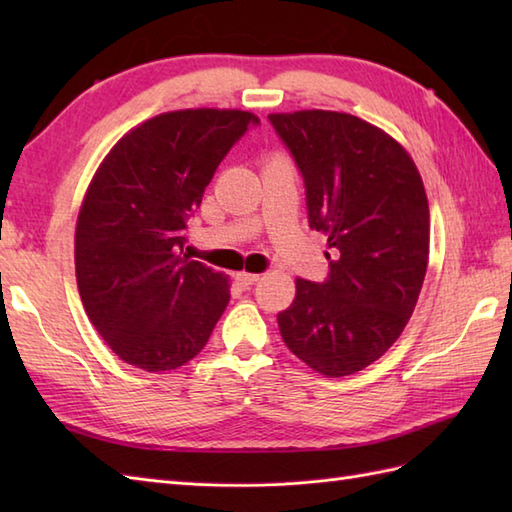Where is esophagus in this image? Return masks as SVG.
<instances>
[{
  "label": "esophagus",
  "mask_w": 512,
  "mask_h": 512,
  "mask_svg": "<svg viewBox=\"0 0 512 512\" xmlns=\"http://www.w3.org/2000/svg\"><path fill=\"white\" fill-rule=\"evenodd\" d=\"M235 281H237L239 286L248 288V286H253L255 281H259V275H255V273H237V275H235Z\"/></svg>",
  "instance_id": "obj_1"
}]
</instances>
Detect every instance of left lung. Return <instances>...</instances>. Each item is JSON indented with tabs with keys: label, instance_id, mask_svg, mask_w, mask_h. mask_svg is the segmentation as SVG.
Segmentation results:
<instances>
[{
	"label": "left lung",
	"instance_id": "obj_1",
	"mask_svg": "<svg viewBox=\"0 0 512 512\" xmlns=\"http://www.w3.org/2000/svg\"><path fill=\"white\" fill-rule=\"evenodd\" d=\"M306 187L308 224L328 235L323 281L297 279L277 314L288 350L339 378L374 363L405 330L429 259V204L409 154L341 112L270 114Z\"/></svg>",
	"mask_w": 512,
	"mask_h": 512
}]
</instances>
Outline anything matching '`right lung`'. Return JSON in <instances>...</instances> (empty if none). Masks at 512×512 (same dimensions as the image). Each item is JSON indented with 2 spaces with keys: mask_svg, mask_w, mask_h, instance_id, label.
Instances as JSON below:
<instances>
[{
  "mask_svg": "<svg viewBox=\"0 0 512 512\" xmlns=\"http://www.w3.org/2000/svg\"><path fill=\"white\" fill-rule=\"evenodd\" d=\"M259 118L180 110L149 118L103 160L76 222L83 308L116 356L145 372L176 369L209 341L228 279L182 255L187 220L228 151Z\"/></svg>",
  "mask_w": 512,
  "mask_h": 512,
  "instance_id": "right-lung-1",
  "label": "right lung"
}]
</instances>
